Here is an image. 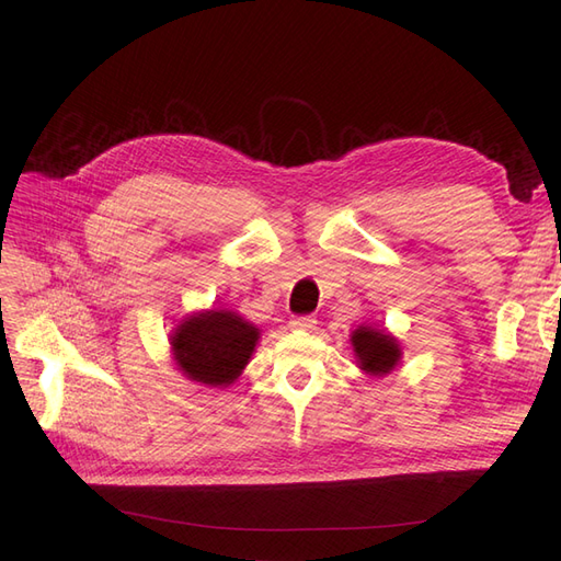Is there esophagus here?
Segmentation results:
<instances>
[{
    "label": "esophagus",
    "instance_id": "34e87169",
    "mask_svg": "<svg viewBox=\"0 0 561 561\" xmlns=\"http://www.w3.org/2000/svg\"><path fill=\"white\" fill-rule=\"evenodd\" d=\"M316 318L313 316H297V318H293L290 320V328L293 330H304V332H311V330H316Z\"/></svg>",
    "mask_w": 561,
    "mask_h": 561
}]
</instances>
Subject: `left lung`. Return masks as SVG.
Here are the masks:
<instances>
[{
	"label": "left lung",
	"instance_id": "1",
	"mask_svg": "<svg viewBox=\"0 0 561 561\" xmlns=\"http://www.w3.org/2000/svg\"><path fill=\"white\" fill-rule=\"evenodd\" d=\"M351 346L358 365L369 377H386L402 360V346L398 336L390 334L386 328L358 325L351 332Z\"/></svg>",
	"mask_w": 561,
	"mask_h": 561
}]
</instances>
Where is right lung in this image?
Returning <instances> with one entry per match:
<instances>
[{
    "instance_id": "obj_1",
    "label": "right lung",
    "mask_w": 561,
    "mask_h": 561,
    "mask_svg": "<svg viewBox=\"0 0 561 561\" xmlns=\"http://www.w3.org/2000/svg\"><path fill=\"white\" fill-rule=\"evenodd\" d=\"M260 328L229 309H203L184 316L171 332V358L182 375L201 386L227 388L243 375Z\"/></svg>"
}]
</instances>
